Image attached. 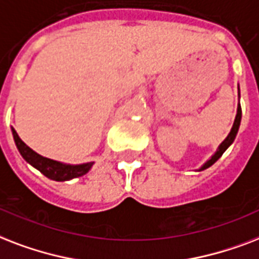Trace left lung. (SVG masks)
<instances>
[{
	"mask_svg": "<svg viewBox=\"0 0 259 259\" xmlns=\"http://www.w3.org/2000/svg\"><path fill=\"white\" fill-rule=\"evenodd\" d=\"M240 117H242V108H240V105H238V112H236V117H235V121H234V125H232L231 128V132L228 134V136L224 139V142L219 146V148H218V151L215 152V155L209 159V161L206 162L205 165L202 166L201 169L200 170H204V169H208L209 166H212L213 163H215L218 159H219L222 155H223V152L227 150L230 146H231V143L234 142V139H235L236 134H238V130H239V125H240Z\"/></svg>",
	"mask_w": 259,
	"mask_h": 259,
	"instance_id": "1",
	"label": "left lung"
}]
</instances>
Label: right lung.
I'll return each mask as SVG.
<instances>
[{
	"instance_id": "1",
	"label": "right lung",
	"mask_w": 259,
	"mask_h": 259,
	"mask_svg": "<svg viewBox=\"0 0 259 259\" xmlns=\"http://www.w3.org/2000/svg\"><path fill=\"white\" fill-rule=\"evenodd\" d=\"M12 134H13L15 143L17 148H19L21 157L29 165L36 167L40 173H43L50 180H54V181H69V180L81 177V176L86 174L92 169V166H93V162L82 163V165H65V163H61V162L41 157V155H39L37 152H35L32 148L28 147L27 144L20 139V136L17 135V132H16L13 127H12Z\"/></svg>"
}]
</instances>
